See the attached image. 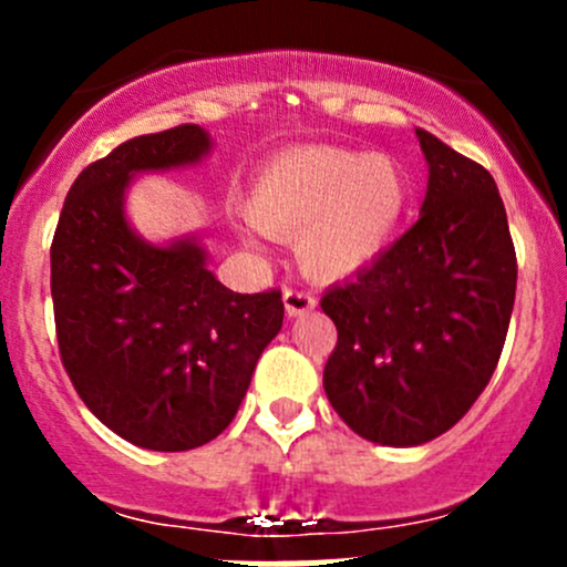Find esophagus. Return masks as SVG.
<instances>
[{"label": "esophagus", "instance_id": "1", "mask_svg": "<svg viewBox=\"0 0 567 567\" xmlns=\"http://www.w3.org/2000/svg\"><path fill=\"white\" fill-rule=\"evenodd\" d=\"M282 305H285V312H288V318H299V316H305V312L316 310L318 301H316V296H312V293L288 288L282 293Z\"/></svg>", "mask_w": 567, "mask_h": 567}]
</instances>
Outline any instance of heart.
Returning a JSON list of instances; mask_svg holds the SVG:
<instances>
[{
	"mask_svg": "<svg viewBox=\"0 0 567 567\" xmlns=\"http://www.w3.org/2000/svg\"><path fill=\"white\" fill-rule=\"evenodd\" d=\"M409 205V173L398 158L318 145L274 156L251 181L247 216L266 236L296 241L312 279L334 282L392 247ZM244 238L255 244L249 233Z\"/></svg>",
	"mask_w": 567,
	"mask_h": 567,
	"instance_id": "b5f03b06",
	"label": "heart"
}]
</instances>
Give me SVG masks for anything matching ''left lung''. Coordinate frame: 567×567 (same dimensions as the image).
I'll list each match as a JSON object with an SVG mask.
<instances>
[{"mask_svg":"<svg viewBox=\"0 0 567 567\" xmlns=\"http://www.w3.org/2000/svg\"><path fill=\"white\" fill-rule=\"evenodd\" d=\"M420 219L320 299L337 326L323 390L353 433L416 447L455 425L494 375L516 301V249L488 169L416 128Z\"/></svg>","mask_w":567,"mask_h":567,"instance_id":"left-lung-1","label":"left lung"}]
</instances>
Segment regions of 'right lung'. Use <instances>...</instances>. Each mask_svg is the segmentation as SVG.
I'll use <instances>...</instances> for the list:
<instances>
[{
	"label": "right lung",
	"instance_id": "right-lung-1",
	"mask_svg": "<svg viewBox=\"0 0 567 567\" xmlns=\"http://www.w3.org/2000/svg\"><path fill=\"white\" fill-rule=\"evenodd\" d=\"M210 151L192 123L123 142L73 181L51 244L56 342L79 398L156 453L203 447L230 425L285 318L279 290L225 288L199 236L153 244L128 221L134 177L194 167Z\"/></svg>",
	"mask_w": 567,
	"mask_h": 567
}]
</instances>
